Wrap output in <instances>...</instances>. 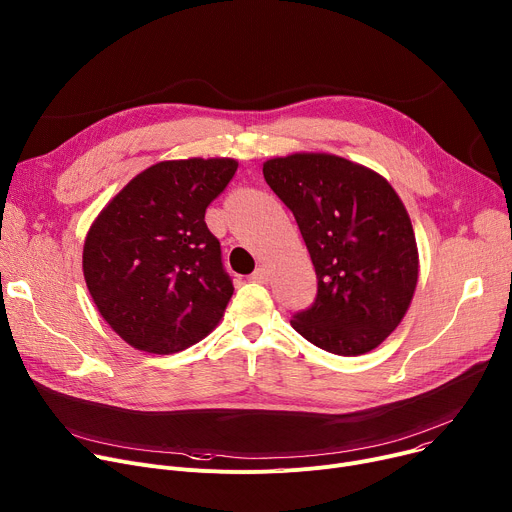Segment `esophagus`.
Masks as SVG:
<instances>
[{
    "label": "esophagus",
    "instance_id": "esophagus-1",
    "mask_svg": "<svg viewBox=\"0 0 512 512\" xmlns=\"http://www.w3.org/2000/svg\"><path fill=\"white\" fill-rule=\"evenodd\" d=\"M250 281L260 283V285H266V283H268V270H266L264 266H258V268L250 274Z\"/></svg>",
    "mask_w": 512,
    "mask_h": 512
}]
</instances>
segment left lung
<instances>
[{"label": "left lung", "instance_id": "8db88e82", "mask_svg": "<svg viewBox=\"0 0 512 512\" xmlns=\"http://www.w3.org/2000/svg\"><path fill=\"white\" fill-rule=\"evenodd\" d=\"M266 184L293 213L318 277L291 326L332 355L379 346L402 322L418 281V250L400 196L379 174L328 153L274 157Z\"/></svg>", "mask_w": 512, "mask_h": 512}]
</instances>
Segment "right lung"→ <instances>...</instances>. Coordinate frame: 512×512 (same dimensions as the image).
<instances>
[{
    "mask_svg": "<svg viewBox=\"0 0 512 512\" xmlns=\"http://www.w3.org/2000/svg\"><path fill=\"white\" fill-rule=\"evenodd\" d=\"M235 170L227 157L160 162L135 176L90 227L88 291L131 346L170 355L219 324L233 283L205 211Z\"/></svg>",
    "mask_w": 512,
    "mask_h": 512,
    "instance_id": "add662e5",
    "label": "right lung"
}]
</instances>
